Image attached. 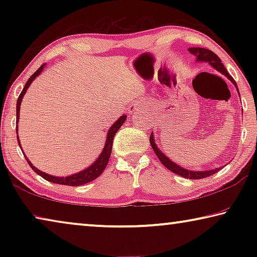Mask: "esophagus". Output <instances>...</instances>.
<instances>
[{
    "label": "esophagus",
    "mask_w": 257,
    "mask_h": 257,
    "mask_svg": "<svg viewBox=\"0 0 257 257\" xmlns=\"http://www.w3.org/2000/svg\"><path fill=\"white\" fill-rule=\"evenodd\" d=\"M143 106V104H135V105H132L129 107V112H135V111H139L141 110V107Z\"/></svg>",
    "instance_id": "1"
}]
</instances>
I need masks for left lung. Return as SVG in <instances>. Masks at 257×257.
<instances>
[{
  "instance_id": "1",
  "label": "left lung",
  "mask_w": 257,
  "mask_h": 257,
  "mask_svg": "<svg viewBox=\"0 0 257 257\" xmlns=\"http://www.w3.org/2000/svg\"><path fill=\"white\" fill-rule=\"evenodd\" d=\"M188 51L195 56V58H196L195 59L196 60V62H206L210 64L212 68H214L216 71H219L220 73H222L223 76L227 77L228 79L232 82L233 86L236 87L237 92L239 94V89L237 87L236 81H234L233 78L229 75L227 69H225L223 66V63L221 62V59L215 53H213L212 51L207 50V49H203V47H190V49H188ZM150 143H151L152 149H153V151L155 152L156 156H158L159 160L161 161V163H162L165 168H168L169 170L172 171L173 173H176V175H178V176L187 178V179H202V178L210 177L212 175H214V173H216L217 171H220L221 169L223 168V167H219L215 169H211V170H204V171L188 170V169L182 168L181 165L177 164L176 162H173L170 158H168V156L159 149L158 144L155 143L154 133L151 134Z\"/></svg>"
}]
</instances>
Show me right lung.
I'll return each instance as SVG.
<instances>
[{"label":"right lung","mask_w":257,"mask_h":257,"mask_svg":"<svg viewBox=\"0 0 257 257\" xmlns=\"http://www.w3.org/2000/svg\"><path fill=\"white\" fill-rule=\"evenodd\" d=\"M46 64H43V66L38 69V70L32 75V77L29 78L28 81L26 82V85L24 87L23 92L20 93L19 97H18V101H17V122H16V132L18 134V123H19V116H20V105H21V101H23V98L25 96L26 92H27V89L29 88V86L32 85V82L36 79V77H38L42 73V71L44 70ZM125 119H127V115L122 114L120 116V118L115 121L114 123H113L110 128L107 130V134H106V139H105V144H104L103 150L101 152V154L97 156V159L94 161V162L89 165V167H87L84 170H81L79 172H76V173H72L70 176H67V177H56V176H52L49 175V173H45L41 171L40 169H37L36 167H34L33 163L30 162L28 160L27 156L25 154V158L27 160L28 164L30 165V168L33 169V170L37 173L38 176H41L42 178H44L45 180L50 181V182H53V184H59V185H67V186H81V185H85V184H88V182L93 181L96 179L97 177H99L103 173L104 169L106 168V165L108 163V160H110V156L112 153V144H113V139H114V136L118 130L120 129L121 125L124 123ZM17 139H18V144L21 149V144H20V141H19V136H17Z\"/></svg>","instance_id":"right-lung-1"}]
</instances>
